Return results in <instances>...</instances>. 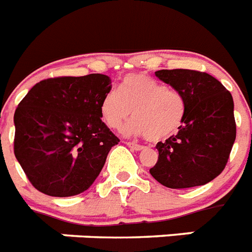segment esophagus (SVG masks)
Segmentation results:
<instances>
[{"instance_id": "1", "label": "esophagus", "mask_w": 252, "mask_h": 252, "mask_svg": "<svg viewBox=\"0 0 252 252\" xmlns=\"http://www.w3.org/2000/svg\"><path fill=\"white\" fill-rule=\"evenodd\" d=\"M126 145L127 147H130L131 149H134V151H143L144 149V147L140 144H136V143H132V141H126Z\"/></svg>"}]
</instances>
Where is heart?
I'll return each instance as SVG.
<instances>
[{"label":"heart","mask_w":252,"mask_h":252,"mask_svg":"<svg viewBox=\"0 0 252 252\" xmlns=\"http://www.w3.org/2000/svg\"><path fill=\"white\" fill-rule=\"evenodd\" d=\"M186 97L179 90L166 87L148 74H128L120 90L104 94L100 101L103 121L117 130L127 121V135L147 136L151 141L166 140L178 132L186 116Z\"/></svg>","instance_id":"obj_1"}]
</instances>
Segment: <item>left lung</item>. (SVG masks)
<instances>
[{
	"instance_id": "obj_1",
	"label": "left lung",
	"mask_w": 252,
	"mask_h": 252,
	"mask_svg": "<svg viewBox=\"0 0 252 252\" xmlns=\"http://www.w3.org/2000/svg\"><path fill=\"white\" fill-rule=\"evenodd\" d=\"M159 80L186 97V116L176 135L158 141V161L149 170L162 186L192 188L225 168L236 140L232 94L215 77L192 69H162Z\"/></svg>"
}]
</instances>
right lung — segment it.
Listing matches in <instances>:
<instances>
[{"mask_svg":"<svg viewBox=\"0 0 252 252\" xmlns=\"http://www.w3.org/2000/svg\"><path fill=\"white\" fill-rule=\"evenodd\" d=\"M111 78L93 73L39 81L14 114V153L34 188L47 196L85 192L120 139L101 121Z\"/></svg>","mask_w":252,"mask_h":252,"instance_id":"obj_1","label":"right lung"}]
</instances>
